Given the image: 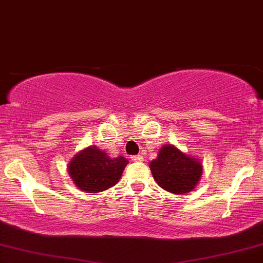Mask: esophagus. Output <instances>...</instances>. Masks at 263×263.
Returning <instances> with one entry per match:
<instances>
[{
	"instance_id": "1",
	"label": "esophagus",
	"mask_w": 263,
	"mask_h": 263,
	"mask_svg": "<svg viewBox=\"0 0 263 263\" xmlns=\"http://www.w3.org/2000/svg\"><path fill=\"white\" fill-rule=\"evenodd\" d=\"M130 160L134 161V162H141L142 160H144V158H142L141 155H137V156H132Z\"/></svg>"
}]
</instances>
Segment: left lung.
<instances>
[{"instance_id": "left-lung-1", "label": "left lung", "mask_w": 263, "mask_h": 263, "mask_svg": "<svg viewBox=\"0 0 263 263\" xmlns=\"http://www.w3.org/2000/svg\"><path fill=\"white\" fill-rule=\"evenodd\" d=\"M150 170L158 185L172 194H187L202 176L200 161L171 144L161 147L157 158L150 162Z\"/></svg>"}]
</instances>
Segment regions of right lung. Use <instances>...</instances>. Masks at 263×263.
<instances>
[{"label": "right lung", "mask_w": 263, "mask_h": 263, "mask_svg": "<svg viewBox=\"0 0 263 263\" xmlns=\"http://www.w3.org/2000/svg\"><path fill=\"white\" fill-rule=\"evenodd\" d=\"M128 160L111 158L95 145L78 152L68 164V173L78 189L85 193H101L121 179Z\"/></svg>", "instance_id": "1"}]
</instances>
